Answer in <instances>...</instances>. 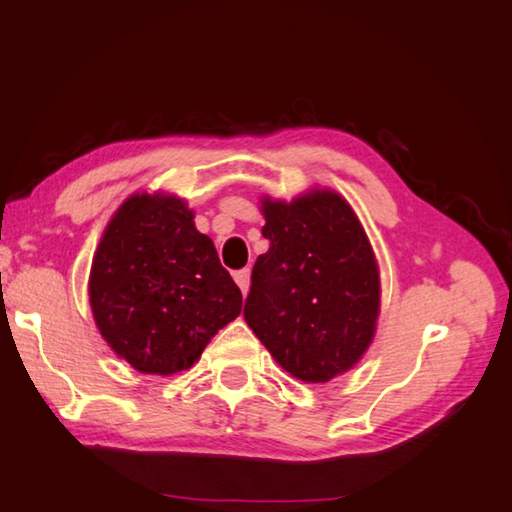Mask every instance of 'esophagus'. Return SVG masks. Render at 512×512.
<instances>
[{
  "instance_id": "esophagus-1",
  "label": "esophagus",
  "mask_w": 512,
  "mask_h": 512,
  "mask_svg": "<svg viewBox=\"0 0 512 512\" xmlns=\"http://www.w3.org/2000/svg\"><path fill=\"white\" fill-rule=\"evenodd\" d=\"M235 282H237V286L241 288V293H248V286H250V271L248 268H244V271H237L235 273Z\"/></svg>"
}]
</instances>
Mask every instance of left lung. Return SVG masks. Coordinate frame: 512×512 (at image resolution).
<instances>
[{
  "label": "left lung",
  "instance_id": "obj_1",
  "mask_svg": "<svg viewBox=\"0 0 512 512\" xmlns=\"http://www.w3.org/2000/svg\"><path fill=\"white\" fill-rule=\"evenodd\" d=\"M271 241L257 257L244 318L271 356L304 383L345 374L374 340L380 280L374 250L340 194L264 199Z\"/></svg>",
  "mask_w": 512,
  "mask_h": 512
}]
</instances>
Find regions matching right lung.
Here are the masks:
<instances>
[{
  "label": "right lung",
  "mask_w": 512,
  "mask_h": 512,
  "mask_svg": "<svg viewBox=\"0 0 512 512\" xmlns=\"http://www.w3.org/2000/svg\"><path fill=\"white\" fill-rule=\"evenodd\" d=\"M194 212L172 194H134L94 255L89 302L100 336L143 374L190 369L241 313V291Z\"/></svg>",
  "instance_id": "add662e5"
}]
</instances>
